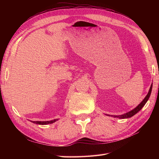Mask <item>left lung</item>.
<instances>
[{
	"instance_id": "8db88e82",
	"label": "left lung",
	"mask_w": 159,
	"mask_h": 159,
	"mask_svg": "<svg viewBox=\"0 0 159 159\" xmlns=\"http://www.w3.org/2000/svg\"><path fill=\"white\" fill-rule=\"evenodd\" d=\"M152 84L151 85L150 89H149V91H148L147 95H146V97L144 98V99L137 105V106L135 108H134L131 111H129L126 113H124L123 115H107V114H105V115H108V116H111V117H117V118H119V119H127V118H130V117H133V115H134L136 113H137L139 111H140L144 107V105H145L146 104V103L147 102L148 99H149V98H150L151 91H152Z\"/></svg>"
}]
</instances>
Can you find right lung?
Listing matches in <instances>:
<instances>
[{
	"mask_svg": "<svg viewBox=\"0 0 159 159\" xmlns=\"http://www.w3.org/2000/svg\"><path fill=\"white\" fill-rule=\"evenodd\" d=\"M57 119H54V120H52V121H32L34 123H36L38 125H48V124H52L53 123L56 122V121H57Z\"/></svg>",
	"mask_w": 159,
	"mask_h": 159,
	"instance_id": "add662e5",
	"label": "right lung"
}]
</instances>
